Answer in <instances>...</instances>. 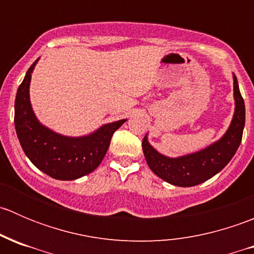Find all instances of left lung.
<instances>
[{
    "mask_svg": "<svg viewBox=\"0 0 254 254\" xmlns=\"http://www.w3.org/2000/svg\"><path fill=\"white\" fill-rule=\"evenodd\" d=\"M235 114L229 130L219 141L195 153L171 158L161 155L147 141L142 140L146 162L156 176L177 187H193L219 173L236 153L245 127L246 109L236 76H234Z\"/></svg>",
    "mask_w": 254,
    "mask_h": 254,
    "instance_id": "8db88e82",
    "label": "left lung"
}]
</instances>
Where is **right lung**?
<instances>
[{
    "instance_id": "add662e5",
    "label": "right lung",
    "mask_w": 254,
    "mask_h": 254,
    "mask_svg": "<svg viewBox=\"0 0 254 254\" xmlns=\"http://www.w3.org/2000/svg\"><path fill=\"white\" fill-rule=\"evenodd\" d=\"M38 60L28 68L14 102V127L27 157L42 172L60 181H73L93 172L108 151L115 130L127 119L106 124L93 134L68 137L40 124L29 101V83Z\"/></svg>"
}]
</instances>
